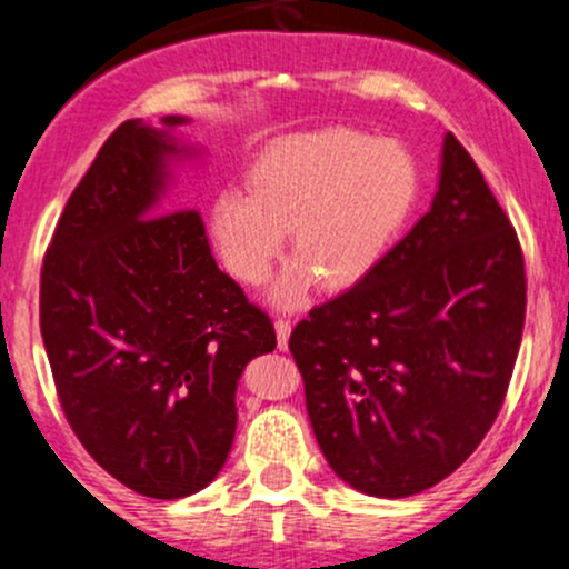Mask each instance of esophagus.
<instances>
[{
    "label": "esophagus",
    "mask_w": 569,
    "mask_h": 569,
    "mask_svg": "<svg viewBox=\"0 0 569 569\" xmlns=\"http://www.w3.org/2000/svg\"><path fill=\"white\" fill-rule=\"evenodd\" d=\"M274 332H278V347L286 349L289 347V332H291V321L289 319H274Z\"/></svg>",
    "instance_id": "esophagus-1"
}]
</instances>
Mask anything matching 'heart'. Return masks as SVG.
<instances>
[{"mask_svg":"<svg viewBox=\"0 0 569 569\" xmlns=\"http://www.w3.org/2000/svg\"><path fill=\"white\" fill-rule=\"evenodd\" d=\"M418 192L416 162L391 140L325 129L274 142L252 162L248 194L211 200L209 233L237 280L269 278L289 231L295 267L274 300L300 302L313 274L330 289L363 278L391 248Z\"/></svg>","mask_w":569,"mask_h":569,"instance_id":"obj_1","label":"heart"}]
</instances>
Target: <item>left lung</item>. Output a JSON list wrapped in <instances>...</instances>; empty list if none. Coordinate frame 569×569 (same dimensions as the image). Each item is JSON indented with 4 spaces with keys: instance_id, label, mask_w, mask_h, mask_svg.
Returning a JSON list of instances; mask_svg holds the SVG:
<instances>
[{
    "instance_id": "obj_1",
    "label": "left lung",
    "mask_w": 569,
    "mask_h": 569,
    "mask_svg": "<svg viewBox=\"0 0 569 569\" xmlns=\"http://www.w3.org/2000/svg\"><path fill=\"white\" fill-rule=\"evenodd\" d=\"M523 321L518 231L449 131L432 209L291 330L330 468L377 498L455 473L501 412Z\"/></svg>"
}]
</instances>
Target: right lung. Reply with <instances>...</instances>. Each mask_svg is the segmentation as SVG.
<instances>
[{
	"label": "right lung",
	"mask_w": 569,
	"mask_h": 569,
	"mask_svg": "<svg viewBox=\"0 0 569 569\" xmlns=\"http://www.w3.org/2000/svg\"><path fill=\"white\" fill-rule=\"evenodd\" d=\"M168 153L162 131L120 123L40 269V336L62 412L84 451L148 498L192 496L220 473L237 380L278 343L269 313L217 267L200 211L159 203Z\"/></svg>",
	"instance_id": "add662e5"
}]
</instances>
